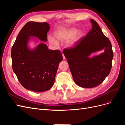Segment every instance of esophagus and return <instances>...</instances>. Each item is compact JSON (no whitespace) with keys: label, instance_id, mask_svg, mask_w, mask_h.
<instances>
[{"label":"esophagus","instance_id":"obj_1","mask_svg":"<svg viewBox=\"0 0 125 125\" xmlns=\"http://www.w3.org/2000/svg\"><path fill=\"white\" fill-rule=\"evenodd\" d=\"M62 57H63V60H65V59H66L65 56V55H64L63 54H62Z\"/></svg>","mask_w":125,"mask_h":125}]
</instances>
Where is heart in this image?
I'll return each mask as SVG.
<instances>
[{"mask_svg": "<svg viewBox=\"0 0 125 125\" xmlns=\"http://www.w3.org/2000/svg\"><path fill=\"white\" fill-rule=\"evenodd\" d=\"M78 32V29L76 28H71L69 29H60L55 33V36L56 39L60 41H66L69 40L74 37ZM83 36V33L82 32H79L78 34L74 37V38L72 40L69 44V46H73ZM48 41L50 44L57 46L59 43L55 38L52 36L48 37Z\"/></svg>", "mask_w": 125, "mask_h": 125, "instance_id": "heart-1", "label": "heart"}]
</instances>
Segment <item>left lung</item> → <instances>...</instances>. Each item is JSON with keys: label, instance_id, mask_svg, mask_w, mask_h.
<instances>
[{"label": "left lung", "instance_id": "1", "mask_svg": "<svg viewBox=\"0 0 125 125\" xmlns=\"http://www.w3.org/2000/svg\"><path fill=\"white\" fill-rule=\"evenodd\" d=\"M90 20L92 28L86 35L79 40L75 46L63 52L74 82L85 88H94L103 82L111 70L113 58L110 41L97 22ZM103 49L102 53L89 57L92 53Z\"/></svg>", "mask_w": 125, "mask_h": 125}]
</instances>
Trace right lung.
<instances>
[{
	"instance_id": "obj_1",
	"label": "right lung",
	"mask_w": 125,
	"mask_h": 125,
	"mask_svg": "<svg viewBox=\"0 0 125 125\" xmlns=\"http://www.w3.org/2000/svg\"><path fill=\"white\" fill-rule=\"evenodd\" d=\"M50 28L46 22H28L20 30L11 49L13 72L24 88L34 92L46 91L52 88L59 63L63 59L60 51L48 50L42 42L33 49L28 46L31 40L47 42Z\"/></svg>"
}]
</instances>
